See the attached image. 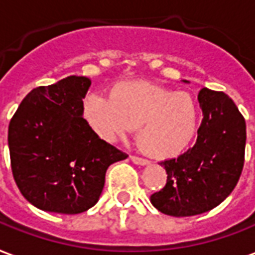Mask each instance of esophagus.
<instances>
[{"label": "esophagus", "mask_w": 255, "mask_h": 255, "mask_svg": "<svg viewBox=\"0 0 255 255\" xmlns=\"http://www.w3.org/2000/svg\"><path fill=\"white\" fill-rule=\"evenodd\" d=\"M131 162L136 165H141V166H144V165H148L150 162L147 161V159H144V158H140V157H136V155H131L130 157Z\"/></svg>", "instance_id": "1"}]
</instances>
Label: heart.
<instances>
[{"label":"heart","mask_w":255,"mask_h":255,"mask_svg":"<svg viewBox=\"0 0 255 255\" xmlns=\"http://www.w3.org/2000/svg\"><path fill=\"white\" fill-rule=\"evenodd\" d=\"M83 118L105 141L124 137L137 126L141 147L155 158H173L196 136L200 110L187 91H172L147 82H121L110 97L93 93L83 103Z\"/></svg>","instance_id":"1"}]
</instances>
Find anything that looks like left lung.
<instances>
[{"mask_svg": "<svg viewBox=\"0 0 255 255\" xmlns=\"http://www.w3.org/2000/svg\"><path fill=\"white\" fill-rule=\"evenodd\" d=\"M183 83H189L183 80ZM203 121L196 144L178 158L159 162L166 184L150 197L151 204L171 217H193L219 205L231 194L243 171L246 122L225 93L201 89Z\"/></svg>", "mask_w": 255, "mask_h": 255, "instance_id": "1", "label": "left lung"}]
</instances>
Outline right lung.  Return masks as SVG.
Segmentation results:
<instances>
[{"instance_id":"right-lung-1","label":"right lung","mask_w":255,"mask_h":255,"mask_svg":"<svg viewBox=\"0 0 255 255\" xmlns=\"http://www.w3.org/2000/svg\"><path fill=\"white\" fill-rule=\"evenodd\" d=\"M91 80L68 76L24 97L8 129L12 173L23 197L41 211L76 215L96 205L105 172L128 155L84 121Z\"/></svg>"}]
</instances>
